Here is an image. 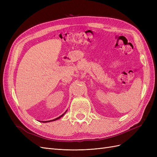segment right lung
I'll return each mask as SVG.
<instances>
[{
  "label": "right lung",
  "mask_w": 157,
  "mask_h": 157,
  "mask_svg": "<svg viewBox=\"0 0 157 157\" xmlns=\"http://www.w3.org/2000/svg\"><path fill=\"white\" fill-rule=\"evenodd\" d=\"M67 112V111H66L63 114H62V115H61V116H59V117H58V118H55V119H53V120H51V121H42V122H52V121H56V120H58V119H59V118H60L61 117H62L63 115H64V114Z\"/></svg>",
  "instance_id": "obj_1"
}]
</instances>
